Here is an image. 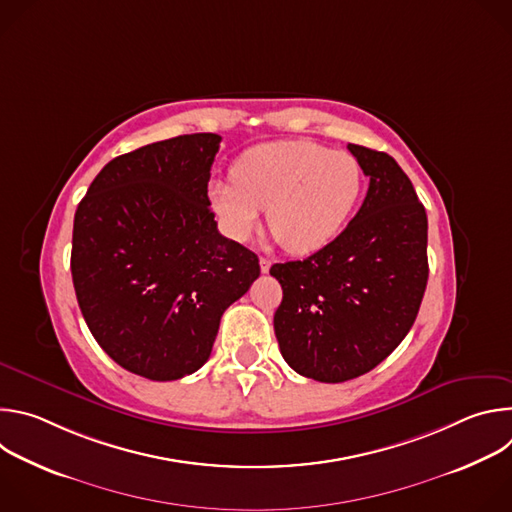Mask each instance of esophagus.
Instances as JSON below:
<instances>
[{
	"label": "esophagus",
	"mask_w": 512,
	"mask_h": 512,
	"mask_svg": "<svg viewBox=\"0 0 512 512\" xmlns=\"http://www.w3.org/2000/svg\"><path fill=\"white\" fill-rule=\"evenodd\" d=\"M259 265H261V273H267L269 267H271V261H269L267 257H261V259H259Z\"/></svg>",
	"instance_id": "1"
}]
</instances>
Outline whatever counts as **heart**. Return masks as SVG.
<instances>
[{"label":"heart","instance_id":"1","mask_svg":"<svg viewBox=\"0 0 512 512\" xmlns=\"http://www.w3.org/2000/svg\"><path fill=\"white\" fill-rule=\"evenodd\" d=\"M231 174L233 180L212 182L208 192L227 235L247 241L267 208L269 231L294 255L314 253L336 239L364 186L354 156L308 139L257 145Z\"/></svg>","mask_w":512,"mask_h":512}]
</instances>
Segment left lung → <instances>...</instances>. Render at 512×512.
<instances>
[{
	"label": "left lung",
	"instance_id": "left-lung-1",
	"mask_svg": "<svg viewBox=\"0 0 512 512\" xmlns=\"http://www.w3.org/2000/svg\"><path fill=\"white\" fill-rule=\"evenodd\" d=\"M371 178L348 227L304 261L275 263L281 356L302 377L344 383L373 371L411 330L427 285V214L399 164L348 143Z\"/></svg>",
	"mask_w": 512,
	"mask_h": 512
}]
</instances>
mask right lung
Here are the masks:
<instances>
[{"label":"right lung","mask_w":512,"mask_h":512,"mask_svg":"<svg viewBox=\"0 0 512 512\" xmlns=\"http://www.w3.org/2000/svg\"><path fill=\"white\" fill-rule=\"evenodd\" d=\"M221 135L156 141L111 160L75 212L70 271L83 318L125 371L176 381L208 360L225 310L259 277L208 200Z\"/></svg>","instance_id":"add662e5"}]
</instances>
